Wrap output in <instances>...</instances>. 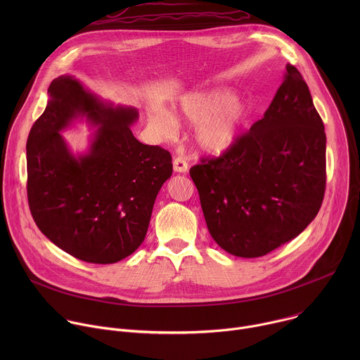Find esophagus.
I'll return each instance as SVG.
<instances>
[{
  "label": "esophagus",
  "mask_w": 360,
  "mask_h": 360,
  "mask_svg": "<svg viewBox=\"0 0 360 360\" xmlns=\"http://www.w3.org/2000/svg\"><path fill=\"white\" fill-rule=\"evenodd\" d=\"M174 171L179 172V174L188 172V162H186V160L182 158V157H176L174 160Z\"/></svg>",
  "instance_id": "esophagus-1"
}]
</instances>
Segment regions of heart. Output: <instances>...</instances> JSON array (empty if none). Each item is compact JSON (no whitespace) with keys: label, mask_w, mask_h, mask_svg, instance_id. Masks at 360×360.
<instances>
[{"label":"heart","mask_w":360,"mask_h":360,"mask_svg":"<svg viewBox=\"0 0 360 360\" xmlns=\"http://www.w3.org/2000/svg\"><path fill=\"white\" fill-rule=\"evenodd\" d=\"M249 112L246 102L221 89L186 94L178 104V117L189 125H196L195 146L210 155H221L235 145ZM149 121L162 134H171L174 129V121L168 115L150 114Z\"/></svg>","instance_id":"b5f03b06"}]
</instances>
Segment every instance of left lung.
<instances>
[{
    "label": "left lung",
    "mask_w": 360,
    "mask_h": 360,
    "mask_svg": "<svg viewBox=\"0 0 360 360\" xmlns=\"http://www.w3.org/2000/svg\"><path fill=\"white\" fill-rule=\"evenodd\" d=\"M214 240L258 258L296 238L318 215L326 188V134L290 64L262 120L218 158L189 169Z\"/></svg>",
    "instance_id": "1"
}]
</instances>
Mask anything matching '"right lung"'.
<instances>
[{
  "label": "right lung",
  "instance_id": "add662e5",
  "mask_svg": "<svg viewBox=\"0 0 360 360\" xmlns=\"http://www.w3.org/2000/svg\"><path fill=\"white\" fill-rule=\"evenodd\" d=\"M49 101L27 139V196L39 231L89 264H115L143 242L153 203L172 175L171 153L139 142L138 111L112 107L71 75L51 82ZM78 116L98 125L75 158L60 131Z\"/></svg>",
  "mask_w": 360,
  "mask_h": 360
}]
</instances>
